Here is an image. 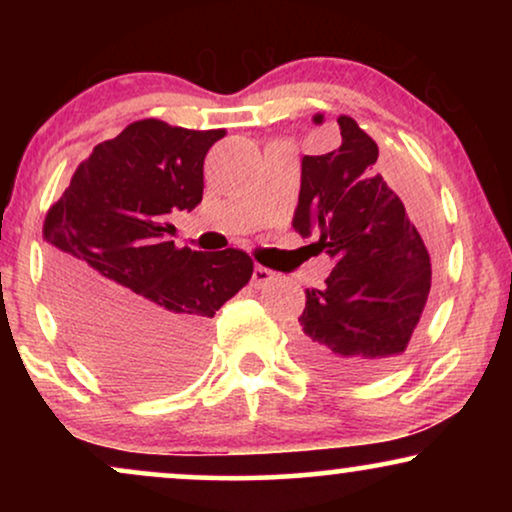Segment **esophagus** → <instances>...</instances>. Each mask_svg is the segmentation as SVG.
<instances>
[{
    "label": "esophagus",
    "mask_w": 512,
    "mask_h": 512,
    "mask_svg": "<svg viewBox=\"0 0 512 512\" xmlns=\"http://www.w3.org/2000/svg\"><path fill=\"white\" fill-rule=\"evenodd\" d=\"M277 275L268 268H263V265H256L254 272H251V286H256V289H263V286H268L270 282H275Z\"/></svg>",
    "instance_id": "esophagus-1"
}]
</instances>
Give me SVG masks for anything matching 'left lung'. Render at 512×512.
I'll return each mask as SVG.
<instances>
[{
  "instance_id": "left-lung-1",
  "label": "left lung",
  "mask_w": 512,
  "mask_h": 512,
  "mask_svg": "<svg viewBox=\"0 0 512 512\" xmlns=\"http://www.w3.org/2000/svg\"><path fill=\"white\" fill-rule=\"evenodd\" d=\"M321 123L324 116H314ZM342 144L300 160L293 228L333 258L321 289H305L293 333L312 370L342 380L382 373L408 352L431 291V258L375 163L377 144L340 116Z\"/></svg>"
}]
</instances>
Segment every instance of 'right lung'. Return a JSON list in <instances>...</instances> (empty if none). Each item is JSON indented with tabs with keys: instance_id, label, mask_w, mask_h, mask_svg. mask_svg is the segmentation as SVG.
Listing matches in <instances>:
<instances>
[{
	"instance_id": "add662e5",
	"label": "right lung",
	"mask_w": 512,
	"mask_h": 512,
	"mask_svg": "<svg viewBox=\"0 0 512 512\" xmlns=\"http://www.w3.org/2000/svg\"><path fill=\"white\" fill-rule=\"evenodd\" d=\"M223 130L146 118L97 144L48 209V279L83 359L135 391L170 389L205 359L207 321L249 282L244 251L177 249L170 214L202 200Z\"/></svg>"
}]
</instances>
